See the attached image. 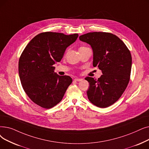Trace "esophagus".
I'll list each match as a JSON object with an SVG mask.
<instances>
[{
    "label": "esophagus",
    "instance_id": "1",
    "mask_svg": "<svg viewBox=\"0 0 149 149\" xmlns=\"http://www.w3.org/2000/svg\"><path fill=\"white\" fill-rule=\"evenodd\" d=\"M74 80L77 81H82L83 79H79V78H75Z\"/></svg>",
    "mask_w": 149,
    "mask_h": 149
}]
</instances>
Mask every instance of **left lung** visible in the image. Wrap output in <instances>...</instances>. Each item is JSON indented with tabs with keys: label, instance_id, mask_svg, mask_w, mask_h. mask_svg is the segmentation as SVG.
I'll return each instance as SVG.
<instances>
[{
	"label": "left lung",
	"instance_id": "obj_1",
	"mask_svg": "<svg viewBox=\"0 0 149 149\" xmlns=\"http://www.w3.org/2000/svg\"><path fill=\"white\" fill-rule=\"evenodd\" d=\"M79 40L91 47L93 66L98 67L103 74L97 80L85 78L89 83L88 99L100 108L110 106L120 97L130 80V52L117 36L106 32H91L80 36Z\"/></svg>",
	"mask_w": 149,
	"mask_h": 149
}]
</instances>
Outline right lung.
Listing matches in <instances>:
<instances>
[{"label": "right lung", "mask_w": 149, "mask_h": 149, "mask_svg": "<svg viewBox=\"0 0 149 149\" xmlns=\"http://www.w3.org/2000/svg\"><path fill=\"white\" fill-rule=\"evenodd\" d=\"M79 35H66L44 32L35 36L25 47L19 60V75L22 88L38 105L50 108L63 99L72 79L54 72V64L60 62L66 48Z\"/></svg>", "instance_id": "right-lung-1"}]
</instances>
